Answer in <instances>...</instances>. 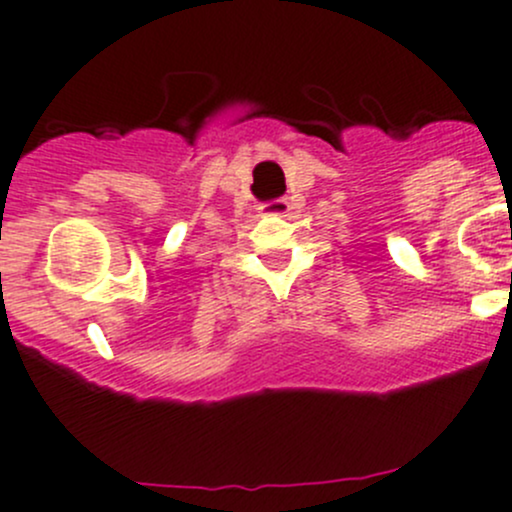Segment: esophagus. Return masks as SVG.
Here are the masks:
<instances>
[{
  "label": "esophagus",
  "instance_id": "34e87169",
  "mask_svg": "<svg viewBox=\"0 0 512 512\" xmlns=\"http://www.w3.org/2000/svg\"><path fill=\"white\" fill-rule=\"evenodd\" d=\"M292 208L294 206L289 198H277V201L262 206V215H265V218H287V215L292 213Z\"/></svg>",
  "mask_w": 512,
  "mask_h": 512
}]
</instances>
